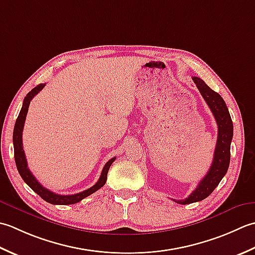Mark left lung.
<instances>
[{"instance_id": "8db88e82", "label": "left lung", "mask_w": 255, "mask_h": 255, "mask_svg": "<svg viewBox=\"0 0 255 255\" xmlns=\"http://www.w3.org/2000/svg\"><path fill=\"white\" fill-rule=\"evenodd\" d=\"M193 80L216 119L218 126V138L214 159H212L209 170L207 171V175L199 181L197 188L187 198L183 200L173 199L180 205H188L204 200L219 185L223 176L227 174L228 168H229L230 145L233 136V124L225 100L219 93L210 89L200 78L193 77Z\"/></svg>"}]
</instances>
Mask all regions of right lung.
Listing matches in <instances>:
<instances>
[{"instance_id": "obj_1", "label": "right lung", "mask_w": 255, "mask_h": 255, "mask_svg": "<svg viewBox=\"0 0 255 255\" xmlns=\"http://www.w3.org/2000/svg\"><path fill=\"white\" fill-rule=\"evenodd\" d=\"M44 87H45V84H40L38 86H36L34 89L30 90L24 98L23 107H22V109H20V112L16 119V122H15L14 132H13L15 163H16V167H17L20 177H22L25 183L27 184L36 194L40 196L45 201L49 202V204H51V205H74V204H77V202L81 201L82 199L86 198V197L90 196L93 193H96L97 190L100 189L101 187L106 184L109 168H110L112 163L116 160V157H113L109 160V162H107L105 167H103V169L101 171L100 178H99L96 185H93L92 187H90V188L81 191V193H79V194L58 195V194L53 193V191H50L47 188H45L43 185H40L39 181L35 178V176L32 174V171L29 170L28 166H27V160H26V156H25V153L23 149L22 134H23L24 123H25L26 114H27V111H28L29 103H30V101H32V99L36 95H37V93L41 89H43Z\"/></svg>"}]
</instances>
